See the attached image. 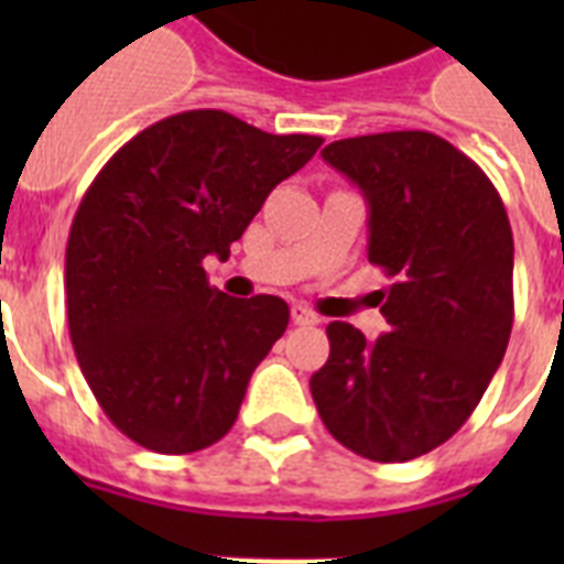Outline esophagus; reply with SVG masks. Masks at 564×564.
I'll list each match as a JSON object with an SVG mask.
<instances>
[{"instance_id": "34e87169", "label": "esophagus", "mask_w": 564, "mask_h": 564, "mask_svg": "<svg viewBox=\"0 0 564 564\" xmlns=\"http://www.w3.org/2000/svg\"><path fill=\"white\" fill-rule=\"evenodd\" d=\"M292 322H295V325H316L318 316L313 310L304 307V304H292Z\"/></svg>"}]
</instances>
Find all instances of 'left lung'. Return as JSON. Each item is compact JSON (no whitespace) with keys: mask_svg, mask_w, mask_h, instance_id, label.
<instances>
[{"mask_svg":"<svg viewBox=\"0 0 564 564\" xmlns=\"http://www.w3.org/2000/svg\"><path fill=\"white\" fill-rule=\"evenodd\" d=\"M369 202V263L394 283L389 334L366 343L330 322V357L310 377L336 442L406 463L454 436L512 334V228L486 172L430 131L336 140L322 152Z\"/></svg>","mask_w":564,"mask_h":564,"instance_id":"1","label":"left lung"}]
</instances>
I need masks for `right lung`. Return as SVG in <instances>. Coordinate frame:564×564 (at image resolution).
<instances>
[{"label":"right lung","instance_id":"add662e5","mask_svg":"<svg viewBox=\"0 0 564 564\" xmlns=\"http://www.w3.org/2000/svg\"><path fill=\"white\" fill-rule=\"evenodd\" d=\"M318 145L225 110H184L128 140L84 193L66 242L69 339L131 442L193 454L234 427L290 307L278 295L230 299L202 263L230 254L265 195Z\"/></svg>","mask_w":564,"mask_h":564}]
</instances>
